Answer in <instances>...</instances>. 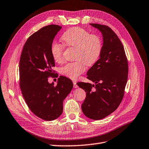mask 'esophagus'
<instances>
[{"mask_svg":"<svg viewBox=\"0 0 149 149\" xmlns=\"http://www.w3.org/2000/svg\"><path fill=\"white\" fill-rule=\"evenodd\" d=\"M73 87H74V88H78V86L77 85L76 82H75V81H73Z\"/></svg>","mask_w":149,"mask_h":149,"instance_id":"34e87169","label":"esophagus"}]
</instances>
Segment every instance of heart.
<instances>
[{"mask_svg": "<svg viewBox=\"0 0 149 149\" xmlns=\"http://www.w3.org/2000/svg\"><path fill=\"white\" fill-rule=\"evenodd\" d=\"M64 44L68 47L76 48V61L68 63L61 68V73L71 79L78 78L86 70V64L91 66L96 62L102 51V41L97 35L90 34L86 30L76 27L65 31L61 37ZM63 46L53 43L51 52L57 63L63 61Z\"/></svg>", "mask_w": 149, "mask_h": 149, "instance_id": "1", "label": "heart"}]
</instances>
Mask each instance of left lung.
Returning <instances> with one entry per match:
<instances>
[{"label":"left lung","instance_id":"left-lung-1","mask_svg":"<svg viewBox=\"0 0 149 149\" xmlns=\"http://www.w3.org/2000/svg\"><path fill=\"white\" fill-rule=\"evenodd\" d=\"M90 25L97 29L103 37L100 58L87 73V79L95 84H77L86 93L81 106L83 113L91 119L98 120L111 114L120 104L127 82L128 67L123 46L114 32L107 26Z\"/></svg>","mask_w":149,"mask_h":149}]
</instances>
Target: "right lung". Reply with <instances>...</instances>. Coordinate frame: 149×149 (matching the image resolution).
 I'll return each instance as SVG.
<instances>
[{"mask_svg":"<svg viewBox=\"0 0 149 149\" xmlns=\"http://www.w3.org/2000/svg\"><path fill=\"white\" fill-rule=\"evenodd\" d=\"M62 27L49 25L32 34L24 45L19 60L20 88L23 97L35 115L47 121L54 120L63 112V102L73 87L67 77L61 76L57 85L49 83L55 66L51 46Z\"/></svg>","mask_w":149,"mask_h":149,"instance_id":"right-lung-1","label":"right lung"}]
</instances>
